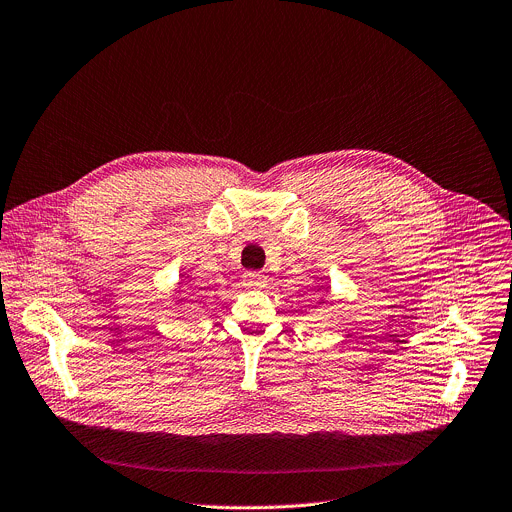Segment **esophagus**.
Here are the masks:
<instances>
[{"mask_svg":"<svg viewBox=\"0 0 512 512\" xmlns=\"http://www.w3.org/2000/svg\"><path fill=\"white\" fill-rule=\"evenodd\" d=\"M267 283V277L261 271H247L243 275V285L247 287H263Z\"/></svg>","mask_w":512,"mask_h":512,"instance_id":"1","label":"esophagus"}]
</instances>
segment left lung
<instances>
[{
  "label": "left lung",
  "instance_id": "obj_1",
  "mask_svg": "<svg viewBox=\"0 0 512 512\" xmlns=\"http://www.w3.org/2000/svg\"><path fill=\"white\" fill-rule=\"evenodd\" d=\"M320 304H322V302H320Z\"/></svg>",
  "mask_w": 512,
  "mask_h": 512
}]
</instances>
